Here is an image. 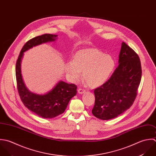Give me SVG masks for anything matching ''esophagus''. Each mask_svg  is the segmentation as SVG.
Here are the masks:
<instances>
[{"label": "esophagus", "mask_w": 156, "mask_h": 156, "mask_svg": "<svg viewBox=\"0 0 156 156\" xmlns=\"http://www.w3.org/2000/svg\"><path fill=\"white\" fill-rule=\"evenodd\" d=\"M78 93H79V94H83V93H85V90H83V89L80 88V89H79V90H78Z\"/></svg>", "instance_id": "1"}]
</instances>
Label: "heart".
Instances as JSON below:
<instances>
[{
    "mask_svg": "<svg viewBox=\"0 0 156 156\" xmlns=\"http://www.w3.org/2000/svg\"><path fill=\"white\" fill-rule=\"evenodd\" d=\"M115 66L112 57L97 48H85L77 51L74 60H68L65 64V71L72 81L82 76L90 88H96L109 79Z\"/></svg>",
    "mask_w": 156,
    "mask_h": 156,
    "instance_id": "1",
    "label": "heart"
}]
</instances>
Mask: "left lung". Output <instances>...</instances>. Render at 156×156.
Masks as SVG:
<instances>
[{
	"label": "left lung",
	"instance_id": "obj_1",
	"mask_svg": "<svg viewBox=\"0 0 156 156\" xmlns=\"http://www.w3.org/2000/svg\"><path fill=\"white\" fill-rule=\"evenodd\" d=\"M119 66L105 83L94 91L92 110L97 118L107 120L117 117L134 103L142 77L139 55L125 42L122 43Z\"/></svg>",
	"mask_w": 156,
	"mask_h": 156
}]
</instances>
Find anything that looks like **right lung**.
<instances>
[{"instance_id": "obj_1", "label": "right lung", "mask_w": 156, "mask_h": 156, "mask_svg": "<svg viewBox=\"0 0 156 156\" xmlns=\"http://www.w3.org/2000/svg\"><path fill=\"white\" fill-rule=\"evenodd\" d=\"M57 39V35L45 34L30 40L23 47L16 65L17 90L21 101L29 110L45 119L54 118L64 112L71 98L77 94V86L59 80L44 94L31 92L23 82L21 63L24 52L41 44L54 42Z\"/></svg>"}]
</instances>
